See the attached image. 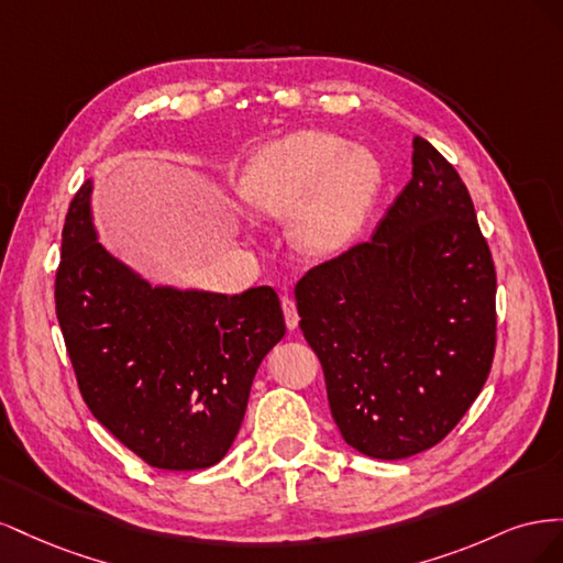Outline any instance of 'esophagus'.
<instances>
[{
  "label": "esophagus",
  "instance_id": "esophagus-1",
  "mask_svg": "<svg viewBox=\"0 0 563 563\" xmlns=\"http://www.w3.org/2000/svg\"><path fill=\"white\" fill-rule=\"evenodd\" d=\"M282 310H284V319H286V327L288 329H296L298 327V321H300V317H298V310H296V302L288 298V296H284L282 298Z\"/></svg>",
  "mask_w": 563,
  "mask_h": 563
}]
</instances>
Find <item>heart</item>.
<instances>
[{
    "label": "heart",
    "mask_w": 563,
    "mask_h": 563,
    "mask_svg": "<svg viewBox=\"0 0 563 563\" xmlns=\"http://www.w3.org/2000/svg\"><path fill=\"white\" fill-rule=\"evenodd\" d=\"M378 185L380 164L366 147H345L327 131H298L249 162L240 195L263 216L296 211V242L333 253L362 230Z\"/></svg>",
    "instance_id": "b5f03b06"
}]
</instances>
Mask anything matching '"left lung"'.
Wrapping results in <instances>:
<instances>
[{
  "mask_svg": "<svg viewBox=\"0 0 563 563\" xmlns=\"http://www.w3.org/2000/svg\"><path fill=\"white\" fill-rule=\"evenodd\" d=\"M331 416L352 449L401 460L467 413L496 352V267L463 178L413 139V176L376 234L296 284Z\"/></svg>",
  "mask_w": 563,
  "mask_h": 563,
  "instance_id": "1",
  "label": "left lung"
}]
</instances>
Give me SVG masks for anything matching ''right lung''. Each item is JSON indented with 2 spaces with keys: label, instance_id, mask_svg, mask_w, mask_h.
I'll list each match as a JSON object with an SVG mask.
<instances>
[{
  "label": "right lung",
  "instance_id": "add662e5",
  "mask_svg": "<svg viewBox=\"0 0 563 563\" xmlns=\"http://www.w3.org/2000/svg\"><path fill=\"white\" fill-rule=\"evenodd\" d=\"M56 317L84 401L159 470H203L230 451L263 356L286 333L275 288L240 296L152 286L96 240L91 180L63 225Z\"/></svg>",
  "mask_w": 563,
  "mask_h": 563
}]
</instances>
